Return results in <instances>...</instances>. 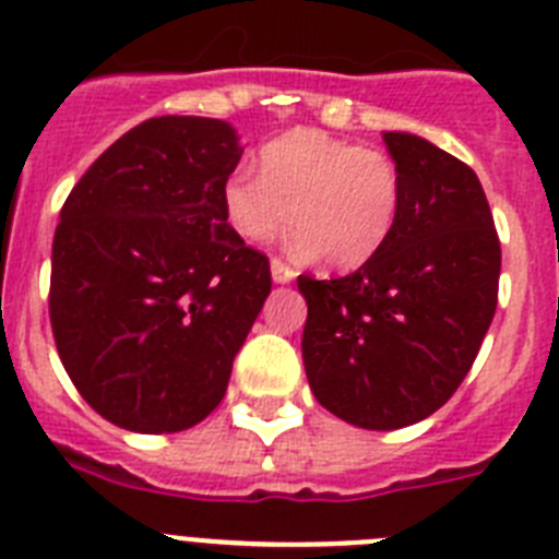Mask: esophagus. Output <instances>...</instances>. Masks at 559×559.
Here are the masks:
<instances>
[{
    "mask_svg": "<svg viewBox=\"0 0 559 559\" xmlns=\"http://www.w3.org/2000/svg\"><path fill=\"white\" fill-rule=\"evenodd\" d=\"M271 276H274V283H280V285H285V283H290V280H296V271L290 269L288 263H283V260H271Z\"/></svg>",
    "mask_w": 559,
    "mask_h": 559,
    "instance_id": "1",
    "label": "esophagus"
}]
</instances>
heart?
I'll return each mask as SVG.
<instances>
[{
	"label": "heart",
	"instance_id": "obj_1",
	"mask_svg": "<svg viewBox=\"0 0 559 559\" xmlns=\"http://www.w3.org/2000/svg\"><path fill=\"white\" fill-rule=\"evenodd\" d=\"M403 181L389 153L294 128L260 151V176L240 170L224 185L226 224L249 243L290 226L299 257L324 254L333 269H358L392 237Z\"/></svg>",
	"mask_w": 559,
	"mask_h": 559
}]
</instances>
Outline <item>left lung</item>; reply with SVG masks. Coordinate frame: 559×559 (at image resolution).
I'll list each match as a JSON object with an SVG mask.
<instances>
[{
  "instance_id": "left-lung-1",
  "label": "left lung",
  "mask_w": 559,
  "mask_h": 559,
  "mask_svg": "<svg viewBox=\"0 0 559 559\" xmlns=\"http://www.w3.org/2000/svg\"><path fill=\"white\" fill-rule=\"evenodd\" d=\"M403 181L386 246L338 280H296L316 400L369 431L442 408L471 372L498 305L501 243L476 173L442 147L383 133Z\"/></svg>"
}]
</instances>
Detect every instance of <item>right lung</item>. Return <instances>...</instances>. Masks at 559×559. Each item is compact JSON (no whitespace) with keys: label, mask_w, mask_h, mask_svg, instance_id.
Returning a JSON list of instances; mask_svg holds the SVG:
<instances>
[{"label":"right lung","mask_w":559,"mask_h":559,"mask_svg":"<svg viewBox=\"0 0 559 559\" xmlns=\"http://www.w3.org/2000/svg\"><path fill=\"white\" fill-rule=\"evenodd\" d=\"M229 122L153 117L72 187L52 240L49 322L81 397L136 433L192 428L226 394L271 294L263 251L224 215Z\"/></svg>","instance_id":"1"}]
</instances>
